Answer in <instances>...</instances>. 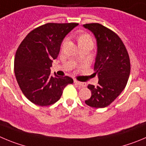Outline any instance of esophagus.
I'll return each instance as SVG.
<instances>
[{"mask_svg":"<svg viewBox=\"0 0 146 146\" xmlns=\"http://www.w3.org/2000/svg\"><path fill=\"white\" fill-rule=\"evenodd\" d=\"M74 84H76V85H78V86H80V87L86 86V84H84V83H83V82H80V81H76V80H75L74 81Z\"/></svg>","mask_w":146,"mask_h":146,"instance_id":"esophagus-1","label":"esophagus"}]
</instances>
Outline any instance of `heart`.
<instances>
[{
	"label": "heart",
	"instance_id": "heart-1",
	"mask_svg": "<svg viewBox=\"0 0 146 146\" xmlns=\"http://www.w3.org/2000/svg\"><path fill=\"white\" fill-rule=\"evenodd\" d=\"M77 41L79 47L83 45H87V44L94 46V39L93 36L88 33H83L77 37Z\"/></svg>",
	"mask_w": 146,
	"mask_h": 146
}]
</instances>
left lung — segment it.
Returning a JSON list of instances; mask_svg holds the SVG:
<instances>
[{
  "label": "left lung",
  "mask_w": 146,
  "mask_h": 146,
  "mask_svg": "<svg viewBox=\"0 0 146 146\" xmlns=\"http://www.w3.org/2000/svg\"><path fill=\"white\" fill-rule=\"evenodd\" d=\"M84 27L93 32L97 42L94 70L99 77L97 86L88 85L92 96L85 103L92 107L104 108L126 86L130 73V57L122 39L112 30L99 23Z\"/></svg>",
  "instance_id": "left-lung-1"
}]
</instances>
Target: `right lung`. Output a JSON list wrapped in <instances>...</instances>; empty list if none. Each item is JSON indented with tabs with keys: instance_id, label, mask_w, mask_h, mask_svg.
<instances>
[{
	"instance_id": "right-lung-1",
	"label": "right lung",
	"mask_w": 146,
	"mask_h": 146,
	"mask_svg": "<svg viewBox=\"0 0 146 146\" xmlns=\"http://www.w3.org/2000/svg\"><path fill=\"white\" fill-rule=\"evenodd\" d=\"M77 23H47L36 27L27 35L16 50L14 73L24 96L41 107L53 104L62 96L69 76H52V60L60 52L61 43Z\"/></svg>"
}]
</instances>
